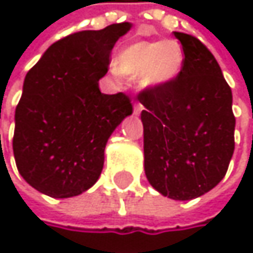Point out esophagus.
Listing matches in <instances>:
<instances>
[{"label":"esophagus","mask_w":253,"mask_h":253,"mask_svg":"<svg viewBox=\"0 0 253 253\" xmlns=\"http://www.w3.org/2000/svg\"><path fill=\"white\" fill-rule=\"evenodd\" d=\"M142 110H143V107H142L140 104H134V107H133V114H134V116H139V114L142 113Z\"/></svg>","instance_id":"esophagus-1"}]
</instances>
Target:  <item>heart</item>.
<instances>
[{"label":"heart","mask_w":253,"mask_h":253,"mask_svg":"<svg viewBox=\"0 0 253 253\" xmlns=\"http://www.w3.org/2000/svg\"><path fill=\"white\" fill-rule=\"evenodd\" d=\"M183 64L184 51L180 42L174 39L140 41L117 52L113 72L127 80H137L143 89H158L174 82Z\"/></svg>","instance_id":"obj_1"}]
</instances>
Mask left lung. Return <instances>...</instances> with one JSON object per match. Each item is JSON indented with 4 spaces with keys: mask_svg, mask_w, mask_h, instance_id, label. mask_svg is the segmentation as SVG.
I'll return each mask as SVG.
<instances>
[{
    "mask_svg": "<svg viewBox=\"0 0 253 253\" xmlns=\"http://www.w3.org/2000/svg\"><path fill=\"white\" fill-rule=\"evenodd\" d=\"M184 64L174 82L137 95L145 110V174L174 201H190L226 176L234 152L233 95L210 49L195 36L174 32Z\"/></svg>",
    "mask_w": 253,
    "mask_h": 253,
    "instance_id": "1",
    "label": "left lung"
}]
</instances>
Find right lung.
<instances>
[{
  "label": "right lung",
  "instance_id": "right-lung-1",
  "mask_svg": "<svg viewBox=\"0 0 253 253\" xmlns=\"http://www.w3.org/2000/svg\"><path fill=\"white\" fill-rule=\"evenodd\" d=\"M131 23L83 30L52 43L29 70L16 108L13 152L19 173L38 192L72 198L101 176L105 145L131 104L98 87L116 42Z\"/></svg>",
  "mask_w": 253,
  "mask_h": 253
}]
</instances>
